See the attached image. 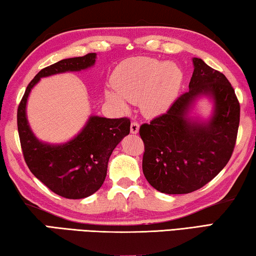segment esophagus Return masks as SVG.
I'll return each mask as SVG.
<instances>
[{"mask_svg":"<svg viewBox=\"0 0 256 256\" xmlns=\"http://www.w3.org/2000/svg\"><path fill=\"white\" fill-rule=\"evenodd\" d=\"M138 128H140V125H138V122H132L131 123V128H130V130H131L132 134L138 133Z\"/></svg>","mask_w":256,"mask_h":256,"instance_id":"34e87169","label":"esophagus"}]
</instances>
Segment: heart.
I'll return each mask as SVG.
<instances>
[{
  "instance_id": "1",
  "label": "heart",
  "mask_w": 256,
  "mask_h": 256,
  "mask_svg": "<svg viewBox=\"0 0 256 256\" xmlns=\"http://www.w3.org/2000/svg\"><path fill=\"white\" fill-rule=\"evenodd\" d=\"M183 72L175 63L151 58H131L120 63L112 74L115 90L106 89L105 98L120 110L128 102H140L148 116L166 112L178 96Z\"/></svg>"
}]
</instances>
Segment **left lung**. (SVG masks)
<instances>
[{
    "instance_id": "left-lung-1",
    "label": "left lung",
    "mask_w": 256,
    "mask_h": 256,
    "mask_svg": "<svg viewBox=\"0 0 256 256\" xmlns=\"http://www.w3.org/2000/svg\"><path fill=\"white\" fill-rule=\"evenodd\" d=\"M188 92L166 114L140 126L144 144L142 170L149 184L166 194L194 192L222 170L235 148L240 107L235 90L222 72L193 58ZM214 102L209 120L189 116L198 98Z\"/></svg>"
}]
</instances>
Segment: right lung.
<instances>
[{"mask_svg": "<svg viewBox=\"0 0 256 256\" xmlns=\"http://www.w3.org/2000/svg\"><path fill=\"white\" fill-rule=\"evenodd\" d=\"M96 53L60 60L37 73L26 89L18 107V132L24 162L30 172L50 190L66 198H84L102 188L112 150L130 133L128 118L90 116L72 140L52 144L38 140L27 120L29 94L42 78L78 72L94 66Z\"/></svg>", "mask_w": 256, "mask_h": 256, "instance_id": "obj_1", "label": "right lung"}]
</instances>
